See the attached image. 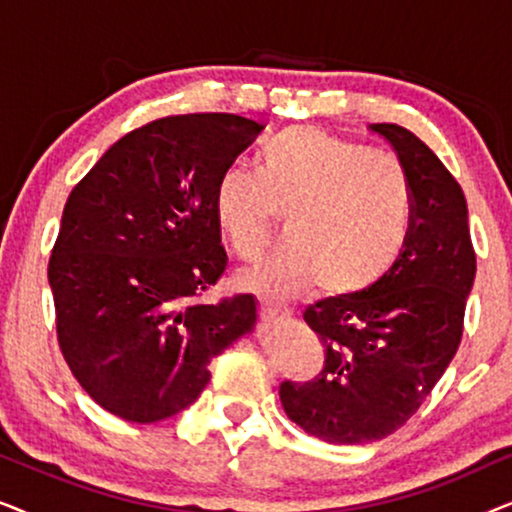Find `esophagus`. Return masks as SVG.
<instances>
[{
    "instance_id": "1",
    "label": "esophagus",
    "mask_w": 512,
    "mask_h": 512,
    "mask_svg": "<svg viewBox=\"0 0 512 512\" xmlns=\"http://www.w3.org/2000/svg\"><path fill=\"white\" fill-rule=\"evenodd\" d=\"M258 307H261V312L270 319H289L291 317V307L289 305L272 303V300L261 298V300H258Z\"/></svg>"
}]
</instances>
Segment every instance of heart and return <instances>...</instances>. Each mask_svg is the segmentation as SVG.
<instances>
[{
    "instance_id": "b5f03b06",
    "label": "heart",
    "mask_w": 512,
    "mask_h": 512,
    "mask_svg": "<svg viewBox=\"0 0 512 512\" xmlns=\"http://www.w3.org/2000/svg\"><path fill=\"white\" fill-rule=\"evenodd\" d=\"M223 242L242 261L261 254L284 216L286 244L242 282L289 298L312 284L359 296L389 275L408 247L415 193L403 163L314 125H291L256 156V174L226 167L212 195Z\"/></svg>"
}]
</instances>
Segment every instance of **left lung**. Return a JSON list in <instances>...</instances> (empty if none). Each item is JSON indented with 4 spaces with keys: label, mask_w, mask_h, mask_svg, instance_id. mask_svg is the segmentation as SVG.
<instances>
[{
    "label": "left lung",
    "mask_w": 512,
    "mask_h": 512,
    "mask_svg": "<svg viewBox=\"0 0 512 512\" xmlns=\"http://www.w3.org/2000/svg\"><path fill=\"white\" fill-rule=\"evenodd\" d=\"M370 130L394 146L410 174L408 247L373 289L307 307L303 319L324 345V368L310 382L279 387L286 415L331 445L373 443L415 415L457 354L475 279L457 179L410 130L396 123Z\"/></svg>",
    "instance_id": "obj_1"
}]
</instances>
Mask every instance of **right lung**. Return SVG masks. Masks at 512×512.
Listing matches in <instances>:
<instances>
[{"label":"right lung","mask_w":512,"mask_h":512,"mask_svg":"<svg viewBox=\"0 0 512 512\" xmlns=\"http://www.w3.org/2000/svg\"><path fill=\"white\" fill-rule=\"evenodd\" d=\"M261 130L237 114L156 118L69 193L48 261L58 345L88 396L125 422L188 408L214 356L254 326L251 293L198 300L228 268L216 179Z\"/></svg>","instance_id":"add662e5"}]
</instances>
